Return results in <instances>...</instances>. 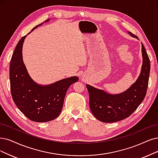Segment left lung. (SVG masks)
<instances>
[{
	"instance_id": "left-lung-1",
	"label": "left lung",
	"mask_w": 158,
	"mask_h": 158,
	"mask_svg": "<svg viewBox=\"0 0 158 158\" xmlns=\"http://www.w3.org/2000/svg\"><path fill=\"white\" fill-rule=\"evenodd\" d=\"M129 33L132 36L137 38L131 32ZM142 52L143 62L141 74L136 82L126 92L111 95L86 85L89 94L90 109L99 120L110 123L127 118L143 101L148 85L150 63L143 44Z\"/></svg>"
}]
</instances>
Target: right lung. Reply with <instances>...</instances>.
Masks as SVG:
<instances>
[{"instance_id":"right-lung-1","label":"right lung","mask_w":158,"mask_h":158,"mask_svg":"<svg viewBox=\"0 0 158 158\" xmlns=\"http://www.w3.org/2000/svg\"><path fill=\"white\" fill-rule=\"evenodd\" d=\"M26 36L19 41L11 56L10 66L11 96L17 107L28 119L38 122H49L60 114L68 88L79 78L69 77L48 86H40L34 82L23 62L22 47Z\"/></svg>"}]
</instances>
